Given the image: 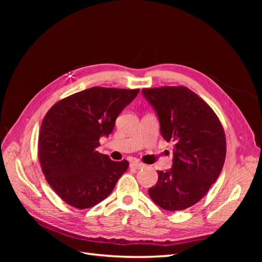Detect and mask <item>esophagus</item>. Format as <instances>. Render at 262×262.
I'll use <instances>...</instances> for the list:
<instances>
[{
	"mask_svg": "<svg viewBox=\"0 0 262 262\" xmlns=\"http://www.w3.org/2000/svg\"><path fill=\"white\" fill-rule=\"evenodd\" d=\"M130 167L131 168H134V169H141L144 167V165L142 163H139V162H133L130 164Z\"/></svg>",
	"mask_w": 262,
	"mask_h": 262,
	"instance_id": "34e87169",
	"label": "esophagus"
}]
</instances>
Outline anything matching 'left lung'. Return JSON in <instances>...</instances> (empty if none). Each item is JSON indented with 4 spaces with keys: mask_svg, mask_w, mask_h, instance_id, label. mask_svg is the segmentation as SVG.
<instances>
[{
    "mask_svg": "<svg viewBox=\"0 0 262 262\" xmlns=\"http://www.w3.org/2000/svg\"><path fill=\"white\" fill-rule=\"evenodd\" d=\"M142 94L155 109L162 137L175 143L172 167L157 171L148 195L164 210L188 209L202 199L223 168V125L207 102L185 86L143 89Z\"/></svg>",
    "mask_w": 262,
    "mask_h": 262,
    "instance_id": "1",
    "label": "left lung"
}]
</instances>
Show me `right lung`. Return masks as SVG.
<instances>
[{"label": "right lung", "instance_id": "obj_1", "mask_svg": "<svg viewBox=\"0 0 262 262\" xmlns=\"http://www.w3.org/2000/svg\"><path fill=\"white\" fill-rule=\"evenodd\" d=\"M139 92L92 87L55 102L46 114L38 140L39 162L46 180L71 207L89 209L105 200L128 169V161H112L97 147Z\"/></svg>", "mask_w": 262, "mask_h": 262}]
</instances>
